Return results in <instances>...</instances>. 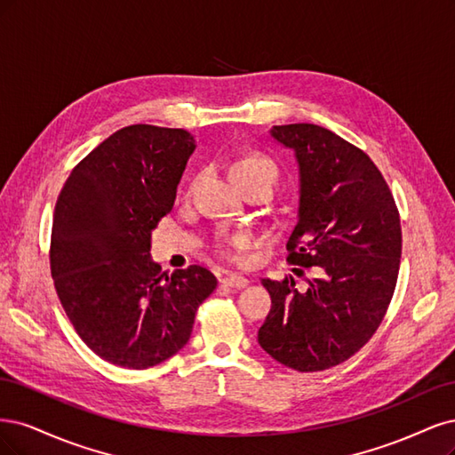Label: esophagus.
I'll use <instances>...</instances> for the list:
<instances>
[{"mask_svg":"<svg viewBox=\"0 0 455 455\" xmlns=\"http://www.w3.org/2000/svg\"><path fill=\"white\" fill-rule=\"evenodd\" d=\"M221 283H223L225 287H232V289H243V287H247L249 280H247V277H243V275L230 274V275H225V277H223Z\"/></svg>","mask_w":455,"mask_h":455,"instance_id":"1","label":"esophagus"}]
</instances>
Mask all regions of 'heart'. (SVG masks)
Here are the masks:
<instances>
[{
  "label": "heart",
  "instance_id": "heart-1",
  "mask_svg": "<svg viewBox=\"0 0 455 455\" xmlns=\"http://www.w3.org/2000/svg\"><path fill=\"white\" fill-rule=\"evenodd\" d=\"M232 178L236 183H243L253 178H270L274 183L277 180V166L272 158L260 153L242 155L234 160ZM253 245V238L245 232H232V234H219L215 238V251L230 262H242L243 251Z\"/></svg>",
  "mask_w": 455,
  "mask_h": 455
}]
</instances>
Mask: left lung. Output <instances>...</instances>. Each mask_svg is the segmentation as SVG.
I'll return each instance as SVG.
<instances>
[{
	"label": "left lung",
	"instance_id": "8db88e82",
	"mask_svg": "<svg viewBox=\"0 0 455 455\" xmlns=\"http://www.w3.org/2000/svg\"><path fill=\"white\" fill-rule=\"evenodd\" d=\"M270 134L295 151L300 173L287 262L319 267L323 277L306 291L287 275L262 280L272 307L259 344L289 369L317 372L357 354L382 323L399 275L401 217L384 175L355 145L307 123Z\"/></svg>",
	"mask_w": 455,
	"mask_h": 455
}]
</instances>
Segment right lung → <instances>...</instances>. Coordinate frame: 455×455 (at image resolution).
Listing matches in <instances>:
<instances>
[{
	"label": "right lung",
	"mask_w": 455,
	"mask_h": 455,
	"mask_svg": "<svg viewBox=\"0 0 455 455\" xmlns=\"http://www.w3.org/2000/svg\"><path fill=\"white\" fill-rule=\"evenodd\" d=\"M183 128L116 130L73 168L58 195L51 274L66 315L96 355L143 371L188 342L198 306L217 287L198 265L163 280L151 232L173 208L195 151Z\"/></svg>",
	"instance_id": "right-lung-1"
}]
</instances>
